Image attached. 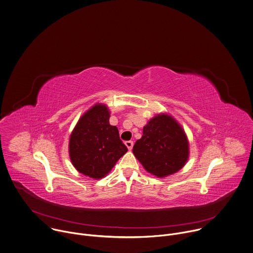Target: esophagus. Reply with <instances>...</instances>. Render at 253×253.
Returning a JSON list of instances; mask_svg holds the SVG:
<instances>
[{
	"instance_id": "esophagus-1",
	"label": "esophagus",
	"mask_w": 253,
	"mask_h": 253,
	"mask_svg": "<svg viewBox=\"0 0 253 253\" xmlns=\"http://www.w3.org/2000/svg\"><path fill=\"white\" fill-rule=\"evenodd\" d=\"M133 141H126L125 142V145H126V147L128 148V150H132V148H133Z\"/></svg>"
}]
</instances>
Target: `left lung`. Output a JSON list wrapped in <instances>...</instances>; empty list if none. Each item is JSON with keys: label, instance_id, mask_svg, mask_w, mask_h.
Segmentation results:
<instances>
[{"label": "left lung", "instance_id": "left-lung-1", "mask_svg": "<svg viewBox=\"0 0 253 253\" xmlns=\"http://www.w3.org/2000/svg\"><path fill=\"white\" fill-rule=\"evenodd\" d=\"M133 154L147 172L164 178L185 166L189 158V141L184 129L172 116L158 114L143 128Z\"/></svg>", "mask_w": 253, "mask_h": 253}]
</instances>
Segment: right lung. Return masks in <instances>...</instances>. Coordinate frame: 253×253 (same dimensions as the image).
<instances>
[{
    "mask_svg": "<svg viewBox=\"0 0 253 253\" xmlns=\"http://www.w3.org/2000/svg\"><path fill=\"white\" fill-rule=\"evenodd\" d=\"M109 118L106 105L97 103L80 117L70 135V161L84 176L105 177L128 151L117 127L109 124Z\"/></svg>",
    "mask_w": 253,
    "mask_h": 253,
    "instance_id": "add662e5",
    "label": "right lung"
}]
</instances>
